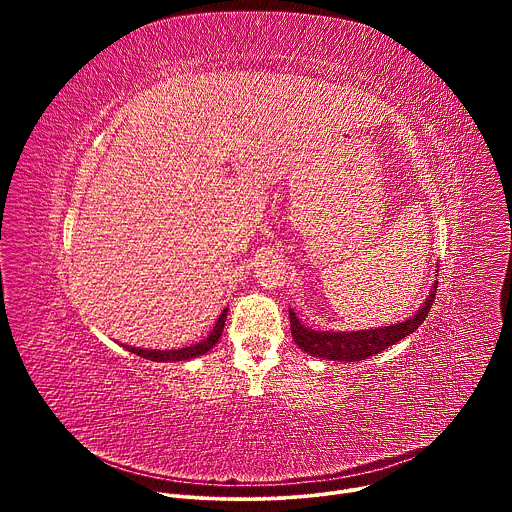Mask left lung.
<instances>
[{
	"label": "left lung",
	"instance_id": "left-lung-1",
	"mask_svg": "<svg viewBox=\"0 0 512 512\" xmlns=\"http://www.w3.org/2000/svg\"><path fill=\"white\" fill-rule=\"evenodd\" d=\"M437 281L429 287V296L423 306L407 320L369 328V330H350V332H334V330H312L300 322L294 310H289V326L294 342L308 352L310 356H318L322 360H338V362H356L369 356L379 354L381 350L393 346L395 342L403 340L405 336L413 334L429 314V308L435 298Z\"/></svg>",
	"mask_w": 512,
	"mask_h": 512
}]
</instances>
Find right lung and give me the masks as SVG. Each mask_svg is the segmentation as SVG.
I'll use <instances>...</instances> for the list:
<instances>
[{"instance_id":"right-lung-1","label":"right lung","mask_w":512,"mask_h":512,"mask_svg":"<svg viewBox=\"0 0 512 512\" xmlns=\"http://www.w3.org/2000/svg\"><path fill=\"white\" fill-rule=\"evenodd\" d=\"M227 312H229V308H225L221 312V316H218V320L212 326L210 334L204 340H200V342H196L192 346H184V348H176V350H150V348H137V346L123 344V348L133 352V354H137V356H141V358L154 360V362H176V360H190V358L202 356V354H206L218 342V338L223 336V328H225V322H227Z\"/></svg>"}]
</instances>
